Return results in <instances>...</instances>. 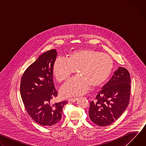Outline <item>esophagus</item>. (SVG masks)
I'll return each instance as SVG.
<instances>
[{
	"label": "esophagus",
	"instance_id": "esophagus-1",
	"mask_svg": "<svg viewBox=\"0 0 146 146\" xmlns=\"http://www.w3.org/2000/svg\"><path fill=\"white\" fill-rule=\"evenodd\" d=\"M77 100V98H70V99H69V102H76V100Z\"/></svg>",
	"mask_w": 146,
	"mask_h": 146
}]
</instances>
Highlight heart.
<instances>
[{
  "mask_svg": "<svg viewBox=\"0 0 146 146\" xmlns=\"http://www.w3.org/2000/svg\"><path fill=\"white\" fill-rule=\"evenodd\" d=\"M113 69L111 58L91 49L78 50L69 53L66 59H57L52 65V74L59 83L66 81L74 73L77 76L62 86L63 98L85 94L90 86L96 88L105 82Z\"/></svg>",
  "mask_w": 146,
  "mask_h": 146,
  "instance_id": "obj_1",
  "label": "heart"
}]
</instances>
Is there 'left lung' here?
I'll return each mask as SVG.
<instances>
[{
    "label": "left lung",
    "instance_id": "left-lung-1",
    "mask_svg": "<svg viewBox=\"0 0 146 146\" xmlns=\"http://www.w3.org/2000/svg\"><path fill=\"white\" fill-rule=\"evenodd\" d=\"M129 72L119 67L90 103V119L99 127H106L116 121L127 109L131 94Z\"/></svg>",
    "mask_w": 146,
    "mask_h": 146
}]
</instances>
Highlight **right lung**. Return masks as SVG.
<instances>
[{
  "label": "right lung",
  "mask_w": 146,
  "mask_h": 146,
  "mask_svg": "<svg viewBox=\"0 0 146 146\" xmlns=\"http://www.w3.org/2000/svg\"><path fill=\"white\" fill-rule=\"evenodd\" d=\"M56 50H50L40 55L24 72L20 92L27 111L36 123L44 127H52L62 118V109L66 101L51 102L57 96L52 74L56 60Z\"/></svg>",
  "instance_id": "right-lung-1"
}]
</instances>
